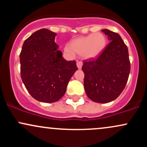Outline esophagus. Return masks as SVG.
I'll list each match as a JSON object with an SVG mask.
<instances>
[{
    "label": "esophagus",
    "mask_w": 147,
    "mask_h": 147,
    "mask_svg": "<svg viewBox=\"0 0 147 147\" xmlns=\"http://www.w3.org/2000/svg\"><path fill=\"white\" fill-rule=\"evenodd\" d=\"M82 65H83V63H82V61H77V68L79 69H81L82 67Z\"/></svg>",
    "instance_id": "1"
}]
</instances>
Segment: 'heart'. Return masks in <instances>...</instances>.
I'll list each match as a JSON object with an SVG mask.
<instances>
[{
  "instance_id": "obj_1",
  "label": "heart",
  "mask_w": 147,
  "mask_h": 147,
  "mask_svg": "<svg viewBox=\"0 0 147 147\" xmlns=\"http://www.w3.org/2000/svg\"><path fill=\"white\" fill-rule=\"evenodd\" d=\"M106 45V38L102 33L91 34L86 36L75 38L71 45L67 44L64 51L70 56L80 54L84 58L90 59L99 56Z\"/></svg>"
}]
</instances>
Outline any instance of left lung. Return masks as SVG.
I'll list each match as a JSON object with an SVG mask.
<instances>
[{
	"label": "left lung",
	"instance_id": "1",
	"mask_svg": "<svg viewBox=\"0 0 147 147\" xmlns=\"http://www.w3.org/2000/svg\"><path fill=\"white\" fill-rule=\"evenodd\" d=\"M102 31L110 43L95 59L84 61V88L93 102L108 103L117 98L125 88L131 70L127 46L117 33Z\"/></svg>",
	"mask_w": 147,
	"mask_h": 147
}]
</instances>
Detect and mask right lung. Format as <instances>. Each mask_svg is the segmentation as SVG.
Segmentation results:
<instances>
[{"instance_id":"obj_1","label":"right lung","mask_w":147,"mask_h":147,"mask_svg":"<svg viewBox=\"0 0 147 147\" xmlns=\"http://www.w3.org/2000/svg\"><path fill=\"white\" fill-rule=\"evenodd\" d=\"M57 34L48 29L33 33L23 43L21 53V77L33 98L52 103L61 98L77 70L75 61L63 58L55 42Z\"/></svg>"}]
</instances>
